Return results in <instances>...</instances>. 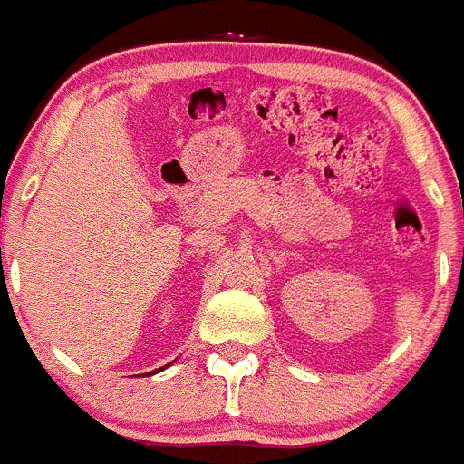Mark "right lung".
Wrapping results in <instances>:
<instances>
[{
  "instance_id": "right-lung-1",
  "label": "right lung",
  "mask_w": 464,
  "mask_h": 464,
  "mask_svg": "<svg viewBox=\"0 0 464 464\" xmlns=\"http://www.w3.org/2000/svg\"><path fill=\"white\" fill-rule=\"evenodd\" d=\"M164 368H167V365H164ZM164 368H160V370H155V372H162V370H164Z\"/></svg>"
}]
</instances>
